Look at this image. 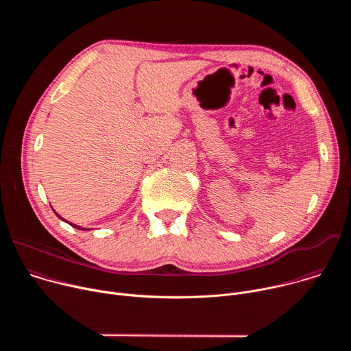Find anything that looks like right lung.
Wrapping results in <instances>:
<instances>
[{
	"mask_svg": "<svg viewBox=\"0 0 351 351\" xmlns=\"http://www.w3.org/2000/svg\"><path fill=\"white\" fill-rule=\"evenodd\" d=\"M53 211H54V210H53ZM54 213H56V211H54ZM56 214H57V213H56ZM57 217H58V218H61V219H62V221H65V219H64V218H62V217H61V215H58V214H57ZM68 223H69V225H71V226H73V228H76V229H79V230H88V229H87V228H82V226H79V225H75V223H71V222H68Z\"/></svg>",
	"mask_w": 351,
	"mask_h": 351,
	"instance_id": "add662e5",
	"label": "right lung"
}]
</instances>
